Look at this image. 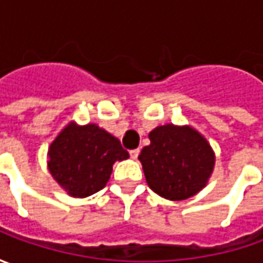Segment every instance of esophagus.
<instances>
[{
	"mask_svg": "<svg viewBox=\"0 0 263 263\" xmlns=\"http://www.w3.org/2000/svg\"><path fill=\"white\" fill-rule=\"evenodd\" d=\"M139 152H140L139 149H133V151H130V157L133 158V159H136V158L139 157Z\"/></svg>",
	"mask_w": 263,
	"mask_h": 263,
	"instance_id": "obj_1",
	"label": "esophagus"
}]
</instances>
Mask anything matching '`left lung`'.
I'll use <instances>...</instances> for the list:
<instances>
[{
  "mask_svg": "<svg viewBox=\"0 0 263 263\" xmlns=\"http://www.w3.org/2000/svg\"><path fill=\"white\" fill-rule=\"evenodd\" d=\"M139 159L149 187L170 200H184L206 186L215 155L208 140L189 126L165 124L149 133Z\"/></svg>",
  "mask_w": 263,
  "mask_h": 263,
  "instance_id": "8db88e82",
  "label": "left lung"
}]
</instances>
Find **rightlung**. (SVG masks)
Returning <instances> with one entry per match:
<instances>
[{"label": "right lung", "mask_w": 263, "mask_h": 263, "mask_svg": "<svg viewBox=\"0 0 263 263\" xmlns=\"http://www.w3.org/2000/svg\"><path fill=\"white\" fill-rule=\"evenodd\" d=\"M127 158L120 140L104 128L70 123L49 146L48 168L70 196L86 197L104 189L114 162Z\"/></svg>", "instance_id": "add662e5"}]
</instances>
